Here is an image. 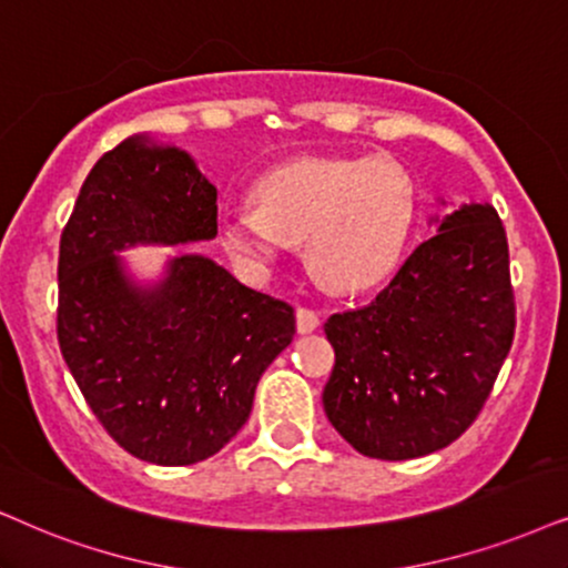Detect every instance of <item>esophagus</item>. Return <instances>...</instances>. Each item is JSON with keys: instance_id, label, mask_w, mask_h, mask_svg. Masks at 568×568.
<instances>
[{"instance_id": "1", "label": "esophagus", "mask_w": 568, "mask_h": 568, "mask_svg": "<svg viewBox=\"0 0 568 568\" xmlns=\"http://www.w3.org/2000/svg\"><path fill=\"white\" fill-rule=\"evenodd\" d=\"M296 327L301 335H312L320 327V314L314 308H298L296 314Z\"/></svg>"}]
</instances>
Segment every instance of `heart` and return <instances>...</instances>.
Instances as JSON below:
<instances>
[{
	"label": "heart",
	"mask_w": 568,
	"mask_h": 568,
	"mask_svg": "<svg viewBox=\"0 0 568 568\" xmlns=\"http://www.w3.org/2000/svg\"><path fill=\"white\" fill-rule=\"evenodd\" d=\"M256 204L217 212L222 246L251 275H270L306 241L312 275L343 293L390 275L408 239L416 185L393 156H301L256 183Z\"/></svg>",
	"instance_id": "obj_1"
}]
</instances>
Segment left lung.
<instances>
[{
  "label": "left lung",
  "mask_w": 568,
  "mask_h": 568,
  "mask_svg": "<svg viewBox=\"0 0 568 568\" xmlns=\"http://www.w3.org/2000/svg\"><path fill=\"white\" fill-rule=\"evenodd\" d=\"M429 225L433 239L372 304L333 314L325 325L335 348L322 390L329 425L358 454L383 462L454 443L477 419L514 341L498 212L469 199Z\"/></svg>",
  "instance_id": "1"
}]
</instances>
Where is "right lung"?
Instances as JSON below:
<instances>
[{
  "label": "right lung",
  "mask_w": 568,
  "mask_h": 568,
  "mask_svg": "<svg viewBox=\"0 0 568 568\" xmlns=\"http://www.w3.org/2000/svg\"><path fill=\"white\" fill-rule=\"evenodd\" d=\"M217 235V189L152 133L93 164L60 241L57 337L106 433L149 464L204 462L246 425L296 312L212 256L178 251L139 277L123 251Z\"/></svg>",
  "instance_id": "obj_1"
}]
</instances>
